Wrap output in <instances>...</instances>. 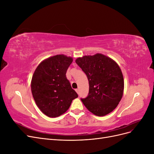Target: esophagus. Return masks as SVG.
Returning <instances> with one entry per match:
<instances>
[{
  "label": "esophagus",
  "mask_w": 154,
  "mask_h": 154,
  "mask_svg": "<svg viewBox=\"0 0 154 154\" xmlns=\"http://www.w3.org/2000/svg\"><path fill=\"white\" fill-rule=\"evenodd\" d=\"M75 91H76V92L78 93V94H79V89H76Z\"/></svg>",
  "instance_id": "34e87169"
}]
</instances>
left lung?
I'll return each instance as SVG.
<instances>
[{"label":"left lung","instance_id":"8db88e82","mask_svg":"<svg viewBox=\"0 0 154 154\" xmlns=\"http://www.w3.org/2000/svg\"><path fill=\"white\" fill-rule=\"evenodd\" d=\"M76 63L85 73L89 91L85 98H81L86 108L97 116L113 111L122 98L123 76L121 69L113 60L102 54L84 56Z\"/></svg>","mask_w":154,"mask_h":154}]
</instances>
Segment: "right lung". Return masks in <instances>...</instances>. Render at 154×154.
I'll list each match as a JSON object with an SVG mask.
<instances>
[{"mask_svg":"<svg viewBox=\"0 0 154 154\" xmlns=\"http://www.w3.org/2000/svg\"><path fill=\"white\" fill-rule=\"evenodd\" d=\"M71 57L58 54L42 62L32 77L31 92L36 105L50 118L63 114L78 97L66 78Z\"/></svg>","mask_w":154,"mask_h":154,"instance_id":"1","label":"right lung"}]
</instances>
